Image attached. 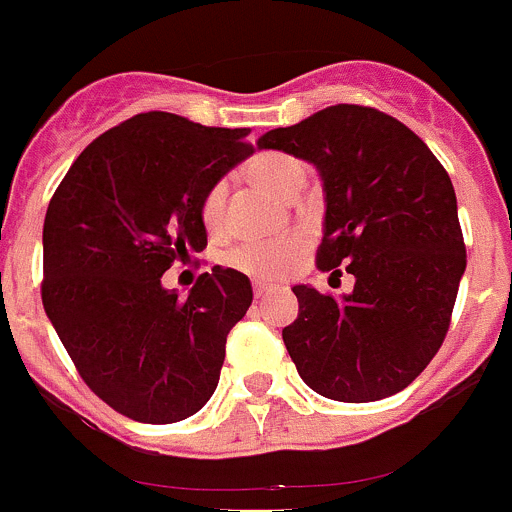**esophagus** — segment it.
Masks as SVG:
<instances>
[{
  "label": "esophagus",
  "mask_w": 512,
  "mask_h": 512,
  "mask_svg": "<svg viewBox=\"0 0 512 512\" xmlns=\"http://www.w3.org/2000/svg\"><path fill=\"white\" fill-rule=\"evenodd\" d=\"M270 287H267V285H260V282H255V285H252V295H255L257 297V300H262V297H267V295H270Z\"/></svg>",
  "instance_id": "1"
}]
</instances>
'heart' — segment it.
Returning <instances> with one entry per match:
<instances>
[{"label":"heart","instance_id":"heart-1","mask_svg":"<svg viewBox=\"0 0 512 512\" xmlns=\"http://www.w3.org/2000/svg\"><path fill=\"white\" fill-rule=\"evenodd\" d=\"M245 172L255 185L267 187L282 197H295L307 180L305 165L285 152H262L247 162ZM225 215L227 182L220 180L202 197L200 220L210 232H220L225 227ZM305 250L307 237L302 232H290V235L275 237V240L242 242L230 252L227 262L252 280L275 282L292 270V265L300 260Z\"/></svg>","mask_w":512,"mask_h":512}]
</instances>
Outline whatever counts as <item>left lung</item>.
<instances>
[{
	"instance_id": "left-lung-1",
	"label": "left lung",
	"mask_w": 512,
	"mask_h": 512,
	"mask_svg": "<svg viewBox=\"0 0 512 512\" xmlns=\"http://www.w3.org/2000/svg\"><path fill=\"white\" fill-rule=\"evenodd\" d=\"M257 147L320 170L327 210L317 270L355 277L342 300L292 287L300 312L282 340L297 372L340 403L400 393L443 345L465 272L448 172L400 119L362 104L320 109Z\"/></svg>"
}]
</instances>
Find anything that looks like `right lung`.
I'll list each match as a JSON object with an SVG mask.
<instances>
[{"mask_svg": "<svg viewBox=\"0 0 512 512\" xmlns=\"http://www.w3.org/2000/svg\"><path fill=\"white\" fill-rule=\"evenodd\" d=\"M247 132L135 114L84 147L49 200L44 310L87 388L137 423H177L212 398L252 302L250 280L220 265L187 297L162 287L205 250L200 202L252 155Z\"/></svg>", "mask_w": 512, "mask_h": 512, "instance_id": "1", "label": "right lung"}]
</instances>
